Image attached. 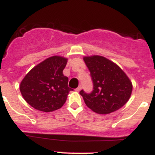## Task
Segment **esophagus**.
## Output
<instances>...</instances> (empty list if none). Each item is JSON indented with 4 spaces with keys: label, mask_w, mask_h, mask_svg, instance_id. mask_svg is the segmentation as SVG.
<instances>
[{
    "label": "esophagus",
    "mask_w": 155,
    "mask_h": 155,
    "mask_svg": "<svg viewBox=\"0 0 155 155\" xmlns=\"http://www.w3.org/2000/svg\"><path fill=\"white\" fill-rule=\"evenodd\" d=\"M81 89H82V86L79 85V87H78L76 89V91H80V90H81Z\"/></svg>",
    "instance_id": "esophagus-1"
}]
</instances>
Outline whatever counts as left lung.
Instances as JSON below:
<instances>
[{"instance_id":"1","label":"left lung","mask_w":155,"mask_h":155,"mask_svg":"<svg viewBox=\"0 0 155 155\" xmlns=\"http://www.w3.org/2000/svg\"><path fill=\"white\" fill-rule=\"evenodd\" d=\"M93 81V91L79 94L89 108L98 114H109L124 106L132 94V83L122 69L102 56L84 57Z\"/></svg>"}]
</instances>
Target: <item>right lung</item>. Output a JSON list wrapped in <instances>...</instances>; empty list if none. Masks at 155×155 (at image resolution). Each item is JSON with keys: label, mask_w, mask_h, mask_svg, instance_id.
<instances>
[{"label": "right lung", "mask_w": 155, "mask_h": 155, "mask_svg": "<svg viewBox=\"0 0 155 155\" xmlns=\"http://www.w3.org/2000/svg\"><path fill=\"white\" fill-rule=\"evenodd\" d=\"M67 60L61 56L48 58L26 74L20 91L29 105L44 112L62 107L72 91L68 87V77L62 72Z\"/></svg>", "instance_id": "right-lung-1"}]
</instances>
